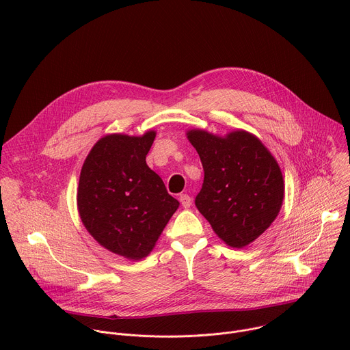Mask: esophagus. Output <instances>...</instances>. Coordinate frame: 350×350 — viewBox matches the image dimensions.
I'll list each match as a JSON object with an SVG mask.
<instances>
[{
  "label": "esophagus",
  "instance_id": "1",
  "mask_svg": "<svg viewBox=\"0 0 350 350\" xmlns=\"http://www.w3.org/2000/svg\"><path fill=\"white\" fill-rule=\"evenodd\" d=\"M178 201H180V204L183 205V208H185V209H188V208L192 205L191 196L187 195V193H181V195L178 196Z\"/></svg>",
  "mask_w": 350,
  "mask_h": 350
}]
</instances>
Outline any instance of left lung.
I'll use <instances>...</instances> for the list:
<instances>
[{
	"label": "left lung",
	"instance_id": "left-lung-1",
	"mask_svg": "<svg viewBox=\"0 0 350 350\" xmlns=\"http://www.w3.org/2000/svg\"><path fill=\"white\" fill-rule=\"evenodd\" d=\"M205 178L195 205L231 247H243L275 220L284 199L281 169L262 141L245 130L224 137L189 130Z\"/></svg>",
	"mask_w": 350,
	"mask_h": 350
}]
</instances>
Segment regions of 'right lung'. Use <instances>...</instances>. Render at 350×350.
Listing matches in <instances>:
<instances>
[{"instance_id": "1", "label": "right lung", "mask_w": 350, "mask_h": 350, "mask_svg": "<svg viewBox=\"0 0 350 350\" xmlns=\"http://www.w3.org/2000/svg\"><path fill=\"white\" fill-rule=\"evenodd\" d=\"M157 133L109 134L99 139L81 167L77 209L94 239L130 260L151 254L180 202L145 158Z\"/></svg>"}]
</instances>
